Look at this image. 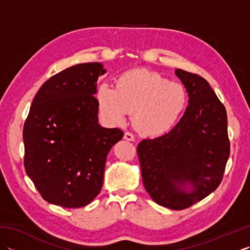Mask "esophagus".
Returning a JSON list of instances; mask_svg holds the SVG:
<instances>
[{
    "label": "esophagus",
    "mask_w": 250,
    "mask_h": 250,
    "mask_svg": "<svg viewBox=\"0 0 250 250\" xmlns=\"http://www.w3.org/2000/svg\"><path fill=\"white\" fill-rule=\"evenodd\" d=\"M124 139H125V141H130V142H132V141H134V135L132 134L131 132H125V135H124Z\"/></svg>",
    "instance_id": "esophagus-1"
}]
</instances>
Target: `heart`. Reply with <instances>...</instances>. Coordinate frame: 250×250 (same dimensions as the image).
Returning <instances> with one entry per match:
<instances>
[{"mask_svg":"<svg viewBox=\"0 0 250 250\" xmlns=\"http://www.w3.org/2000/svg\"><path fill=\"white\" fill-rule=\"evenodd\" d=\"M95 98L101 115L110 124L120 125L126 115L134 114L136 130L150 137L168 133L182 117L188 100L182 84L142 68L122 74L115 90L101 84Z\"/></svg>","mask_w":250,"mask_h":250,"instance_id":"1","label":"heart"}]
</instances>
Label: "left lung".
Wrapping results in <instances>:
<instances>
[{"label": "left lung", "mask_w": 250, "mask_h": 250, "mask_svg": "<svg viewBox=\"0 0 250 250\" xmlns=\"http://www.w3.org/2000/svg\"><path fill=\"white\" fill-rule=\"evenodd\" d=\"M175 74L187 90L189 105L168 133L143 140L137 156L143 183L151 199L161 206L182 210L220 185L230 141L226 107L208 82L179 68Z\"/></svg>", "instance_id": "1"}]
</instances>
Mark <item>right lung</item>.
I'll return each instance as SVG.
<instances>
[{
  "label": "right lung",
  "instance_id": "right-lung-1",
  "mask_svg": "<svg viewBox=\"0 0 250 250\" xmlns=\"http://www.w3.org/2000/svg\"><path fill=\"white\" fill-rule=\"evenodd\" d=\"M106 71L82 63L50 77L37 91L23 125L24 168L48 203L78 208L103 186L106 157L124 132L99 125L94 94Z\"/></svg>",
  "mask_w": 250,
  "mask_h": 250
}]
</instances>
